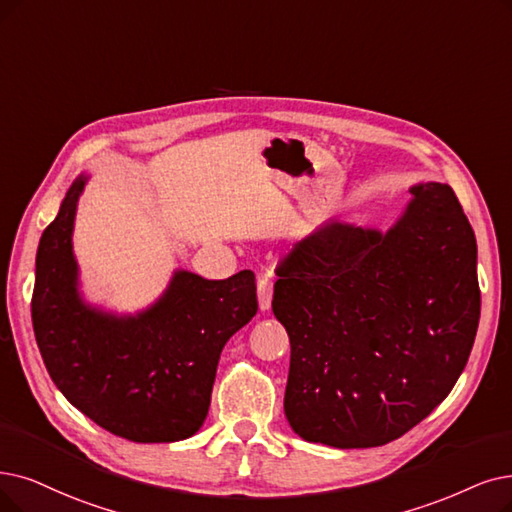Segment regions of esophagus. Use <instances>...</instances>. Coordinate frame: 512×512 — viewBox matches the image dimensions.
Wrapping results in <instances>:
<instances>
[{
  "instance_id": "1",
  "label": "esophagus",
  "mask_w": 512,
  "mask_h": 512,
  "mask_svg": "<svg viewBox=\"0 0 512 512\" xmlns=\"http://www.w3.org/2000/svg\"><path fill=\"white\" fill-rule=\"evenodd\" d=\"M273 300V281L269 277H262L258 281V306L260 311H269Z\"/></svg>"
}]
</instances>
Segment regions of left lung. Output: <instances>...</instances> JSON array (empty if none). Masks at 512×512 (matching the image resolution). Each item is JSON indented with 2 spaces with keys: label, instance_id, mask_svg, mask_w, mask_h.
<instances>
[{
  "label": "left lung",
  "instance_id": "obj_1",
  "mask_svg": "<svg viewBox=\"0 0 512 512\" xmlns=\"http://www.w3.org/2000/svg\"><path fill=\"white\" fill-rule=\"evenodd\" d=\"M386 233L327 220L279 267L290 336L283 410L304 441L378 447L422 422L468 361L477 241L449 185L420 182Z\"/></svg>",
  "mask_w": 512,
  "mask_h": 512
}]
</instances>
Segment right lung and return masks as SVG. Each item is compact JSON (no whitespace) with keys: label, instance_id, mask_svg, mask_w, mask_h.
Segmentation results:
<instances>
[{"label":"right lung","instance_id":"right-lung-1","mask_svg":"<svg viewBox=\"0 0 512 512\" xmlns=\"http://www.w3.org/2000/svg\"><path fill=\"white\" fill-rule=\"evenodd\" d=\"M79 176L39 239L33 332L56 388L105 431L136 443L195 435L210 410L220 353L256 311V277L203 279L174 271L149 309L115 315L79 294L73 222Z\"/></svg>","mask_w":512,"mask_h":512}]
</instances>
